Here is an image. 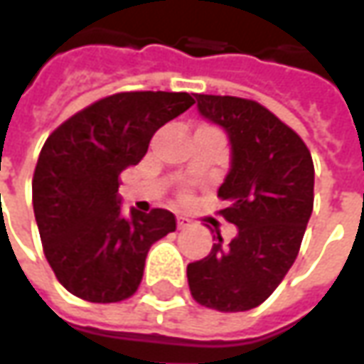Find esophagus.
Here are the masks:
<instances>
[{
	"instance_id": "34e87169",
	"label": "esophagus",
	"mask_w": 364,
	"mask_h": 364,
	"mask_svg": "<svg viewBox=\"0 0 364 364\" xmlns=\"http://www.w3.org/2000/svg\"><path fill=\"white\" fill-rule=\"evenodd\" d=\"M189 223H191V221L187 220V218H177V228H179V230H185V228H189Z\"/></svg>"
}]
</instances>
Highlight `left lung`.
Segmentation results:
<instances>
[{
	"label": "left lung",
	"instance_id": "8db88e82",
	"mask_svg": "<svg viewBox=\"0 0 364 364\" xmlns=\"http://www.w3.org/2000/svg\"><path fill=\"white\" fill-rule=\"evenodd\" d=\"M199 114L230 141L220 213L237 233H218L209 256L187 266L193 298L220 312L259 306L292 268L314 205V165L306 144L268 108L235 96L195 95ZM215 240V235H213Z\"/></svg>",
	"mask_w": 364,
	"mask_h": 364
}]
</instances>
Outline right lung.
<instances>
[{"label": "right lung", "instance_id": "right-lung-1", "mask_svg": "<svg viewBox=\"0 0 364 364\" xmlns=\"http://www.w3.org/2000/svg\"><path fill=\"white\" fill-rule=\"evenodd\" d=\"M193 102L187 92H120L48 136L33 171V215L46 259L70 294L107 304L136 292L146 254L175 232V215L167 209L122 213L119 175Z\"/></svg>", "mask_w": 364, "mask_h": 364}]
</instances>
